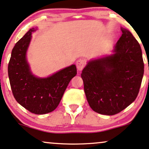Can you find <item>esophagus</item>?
Wrapping results in <instances>:
<instances>
[{
    "label": "esophagus",
    "instance_id": "1",
    "mask_svg": "<svg viewBox=\"0 0 149 149\" xmlns=\"http://www.w3.org/2000/svg\"><path fill=\"white\" fill-rule=\"evenodd\" d=\"M85 66V61L82 59H80L76 62V67L78 71H82L84 67Z\"/></svg>",
    "mask_w": 149,
    "mask_h": 149
}]
</instances>
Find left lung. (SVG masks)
<instances>
[{"label":"left lung","mask_w":149,"mask_h":149,"mask_svg":"<svg viewBox=\"0 0 149 149\" xmlns=\"http://www.w3.org/2000/svg\"><path fill=\"white\" fill-rule=\"evenodd\" d=\"M121 30L114 54L90 61L81 73L89 106L105 115L119 113L135 101L144 75L140 45L130 31Z\"/></svg>","instance_id":"obj_1"}]
</instances>
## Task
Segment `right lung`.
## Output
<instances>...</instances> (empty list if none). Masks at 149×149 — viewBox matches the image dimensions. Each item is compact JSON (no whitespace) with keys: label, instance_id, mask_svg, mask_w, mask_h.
I'll use <instances>...</instances> for the list:
<instances>
[{"label":"right lung","instance_id":"1","mask_svg":"<svg viewBox=\"0 0 149 149\" xmlns=\"http://www.w3.org/2000/svg\"><path fill=\"white\" fill-rule=\"evenodd\" d=\"M34 30L30 29L14 46L8 64V76L16 101L32 113L44 114L58 106L69 82L77 74V69L73 64L48 78L34 76L26 58Z\"/></svg>","mask_w":149,"mask_h":149}]
</instances>
